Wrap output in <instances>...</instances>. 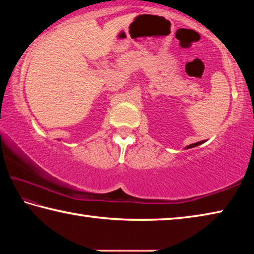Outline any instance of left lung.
Returning a JSON list of instances; mask_svg holds the SVG:
<instances>
[{
    "mask_svg": "<svg viewBox=\"0 0 254 254\" xmlns=\"http://www.w3.org/2000/svg\"><path fill=\"white\" fill-rule=\"evenodd\" d=\"M205 141H199V142H196V143H192V144H189V145H187L186 147V149H190V148H195V147H197V145H199V144H201V143H204Z\"/></svg>",
    "mask_w": 254,
    "mask_h": 254,
    "instance_id": "8db88e82",
    "label": "left lung"
}]
</instances>
